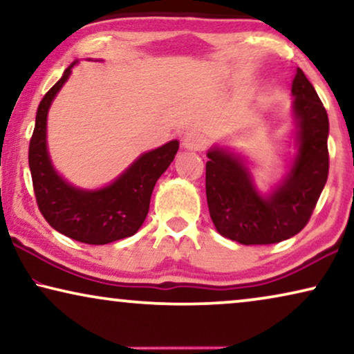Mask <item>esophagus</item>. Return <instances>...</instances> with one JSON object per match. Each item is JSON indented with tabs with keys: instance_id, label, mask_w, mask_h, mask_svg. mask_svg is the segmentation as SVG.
Masks as SVG:
<instances>
[{
	"instance_id": "34e87169",
	"label": "esophagus",
	"mask_w": 354,
	"mask_h": 354,
	"mask_svg": "<svg viewBox=\"0 0 354 354\" xmlns=\"http://www.w3.org/2000/svg\"><path fill=\"white\" fill-rule=\"evenodd\" d=\"M182 145H183V148L190 149V151H201V149L206 147V138L203 137L201 133L192 132V133L185 135Z\"/></svg>"
}]
</instances>
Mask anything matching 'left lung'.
Listing matches in <instances>:
<instances>
[{
    "mask_svg": "<svg viewBox=\"0 0 354 354\" xmlns=\"http://www.w3.org/2000/svg\"><path fill=\"white\" fill-rule=\"evenodd\" d=\"M295 147L287 172L268 193L256 188L248 161L229 148H209L206 198L222 236L241 245H270L297 235L308 224L328 176V118L322 101L297 69L292 82Z\"/></svg>",
    "mask_w": 354,
    "mask_h": 354,
    "instance_id": "8db88e82",
    "label": "left lung"
}]
</instances>
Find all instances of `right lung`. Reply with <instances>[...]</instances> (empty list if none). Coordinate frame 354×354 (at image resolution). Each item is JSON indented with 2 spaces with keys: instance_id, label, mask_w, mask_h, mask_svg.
I'll list each match as a JSON object with an SVG mask.
<instances>
[{
  "instance_id": "add662e5",
  "label": "right lung",
  "mask_w": 354,
  "mask_h": 354,
  "mask_svg": "<svg viewBox=\"0 0 354 354\" xmlns=\"http://www.w3.org/2000/svg\"><path fill=\"white\" fill-rule=\"evenodd\" d=\"M72 64L38 104L35 129L28 147L33 190L38 209L53 229L72 240L106 245L132 236L147 219L153 188L176 158L178 140L135 159L106 187L85 190L67 182L53 166L46 142L48 111L72 74Z\"/></svg>"
}]
</instances>
